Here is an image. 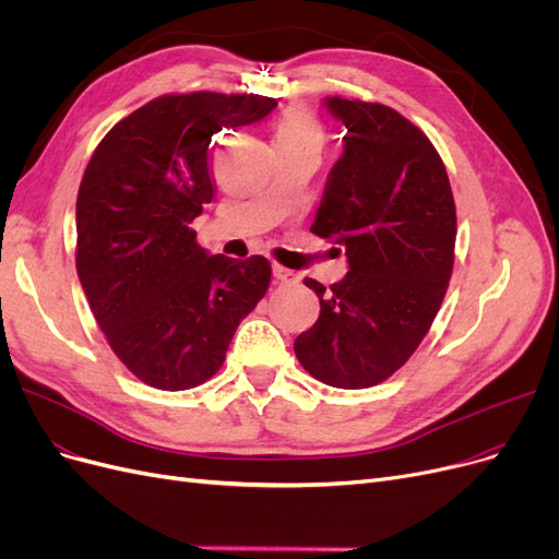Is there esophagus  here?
<instances>
[{"label": "esophagus", "instance_id": "1", "mask_svg": "<svg viewBox=\"0 0 559 559\" xmlns=\"http://www.w3.org/2000/svg\"><path fill=\"white\" fill-rule=\"evenodd\" d=\"M274 278L281 283H297L299 281V276L295 272H290V269H285L281 264H274Z\"/></svg>", "mask_w": 559, "mask_h": 559}]
</instances>
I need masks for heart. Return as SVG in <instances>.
I'll return each mask as SVG.
<instances>
[{
	"label": "heart",
	"instance_id": "1",
	"mask_svg": "<svg viewBox=\"0 0 559 559\" xmlns=\"http://www.w3.org/2000/svg\"><path fill=\"white\" fill-rule=\"evenodd\" d=\"M326 142V131L322 121L301 106L287 108L278 123H276V147L285 144V147H308L322 152Z\"/></svg>",
	"mask_w": 559,
	"mask_h": 559
}]
</instances>
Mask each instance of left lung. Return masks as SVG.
Returning a JSON list of instances; mask_svg holds the SVG:
<instances>
[{
  "mask_svg": "<svg viewBox=\"0 0 559 559\" xmlns=\"http://www.w3.org/2000/svg\"><path fill=\"white\" fill-rule=\"evenodd\" d=\"M345 123V152L329 173L311 233L345 248L349 272L324 287L320 318L295 355L338 389L384 382L415 355L447 295L456 204L426 133L382 103L326 98Z\"/></svg>",
  "mask_w": 559,
  "mask_h": 559,
  "instance_id": "obj_1",
  "label": "left lung"
}]
</instances>
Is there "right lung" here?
Returning a JSON list of instances; mask_svg holds the SVG:
<instances>
[{"mask_svg":"<svg viewBox=\"0 0 559 559\" xmlns=\"http://www.w3.org/2000/svg\"><path fill=\"white\" fill-rule=\"evenodd\" d=\"M260 94H165L117 121L75 202V269L108 345L154 389L216 376L239 322L266 295L262 255H210L191 223L214 200L212 135L266 117Z\"/></svg>","mask_w":559,"mask_h":559,"instance_id":"right-lung-1","label":"right lung"}]
</instances>
